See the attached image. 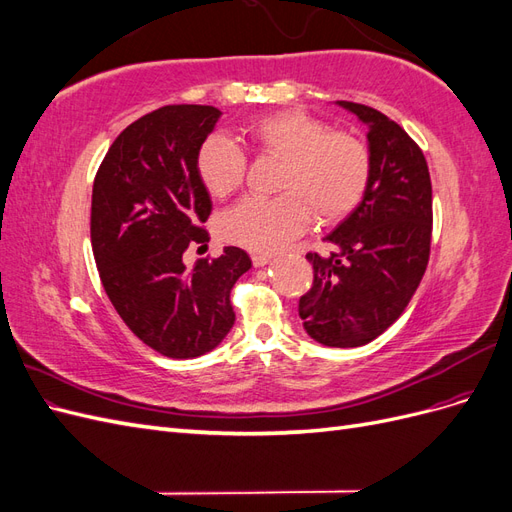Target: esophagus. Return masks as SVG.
<instances>
[{
  "label": "esophagus",
  "instance_id": "esophagus-1",
  "mask_svg": "<svg viewBox=\"0 0 512 512\" xmlns=\"http://www.w3.org/2000/svg\"><path fill=\"white\" fill-rule=\"evenodd\" d=\"M271 260H273V256H271V254H252L254 267H265V265H269Z\"/></svg>",
  "mask_w": 512,
  "mask_h": 512
}]
</instances>
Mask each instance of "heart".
Listing matches in <instances>:
<instances>
[{"mask_svg": "<svg viewBox=\"0 0 512 512\" xmlns=\"http://www.w3.org/2000/svg\"><path fill=\"white\" fill-rule=\"evenodd\" d=\"M243 138L265 156L284 160L275 198L247 196L222 215V232L254 252L280 250L312 224H335L363 203L371 181V151L350 132L305 111H280L247 121ZM247 158L230 138L213 134L200 145L196 173L205 190L226 198L245 179Z\"/></svg>", "mask_w": 512, "mask_h": 512, "instance_id": "b5f03b06", "label": "heart"}]
</instances>
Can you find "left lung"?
Returning a JSON list of instances; mask_svg holds the SVG:
<instances>
[{
    "mask_svg": "<svg viewBox=\"0 0 512 512\" xmlns=\"http://www.w3.org/2000/svg\"><path fill=\"white\" fill-rule=\"evenodd\" d=\"M369 123L371 181L363 203L307 252L314 282L299 299L307 335L331 348L365 346L404 314L431 252V179L408 132L365 104L339 100Z\"/></svg>",
    "mask_w": 512,
    "mask_h": 512,
    "instance_id": "8db88e82",
    "label": "left lung"
}]
</instances>
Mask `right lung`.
<instances>
[{"instance_id":"obj_1","label":"right lung","mask_w":512,"mask_h":512,"mask_svg":"<svg viewBox=\"0 0 512 512\" xmlns=\"http://www.w3.org/2000/svg\"><path fill=\"white\" fill-rule=\"evenodd\" d=\"M215 106L168 104L123 130L91 192V250L102 286L126 327L168 359H194L235 324L230 290L250 271L241 247L183 265L207 245L211 196L196 173L198 149L220 119Z\"/></svg>"}]
</instances>
